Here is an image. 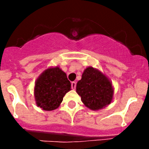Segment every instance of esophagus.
<instances>
[{
	"label": "esophagus",
	"instance_id": "1",
	"mask_svg": "<svg viewBox=\"0 0 149 149\" xmlns=\"http://www.w3.org/2000/svg\"><path fill=\"white\" fill-rule=\"evenodd\" d=\"M76 82H72L71 83V88H73V90H75V88H76Z\"/></svg>",
	"mask_w": 149,
	"mask_h": 149
}]
</instances>
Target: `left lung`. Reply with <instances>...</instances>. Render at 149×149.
Masks as SVG:
<instances>
[{"instance_id": "8db88e82", "label": "left lung", "mask_w": 149, "mask_h": 149, "mask_svg": "<svg viewBox=\"0 0 149 149\" xmlns=\"http://www.w3.org/2000/svg\"><path fill=\"white\" fill-rule=\"evenodd\" d=\"M76 92L86 107L99 110L112 102L114 88L111 81L100 70L88 67L76 84Z\"/></svg>"}]
</instances>
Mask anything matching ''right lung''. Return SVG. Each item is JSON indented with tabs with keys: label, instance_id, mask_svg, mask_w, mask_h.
Wrapping results in <instances>:
<instances>
[{
	"label": "right lung",
	"instance_id": "add662e5",
	"mask_svg": "<svg viewBox=\"0 0 149 149\" xmlns=\"http://www.w3.org/2000/svg\"><path fill=\"white\" fill-rule=\"evenodd\" d=\"M71 84L65 72L58 66L48 68L37 78L34 95L37 107L45 111L57 109L64 96L71 90Z\"/></svg>",
	"mask_w": 149,
	"mask_h": 149
}]
</instances>
